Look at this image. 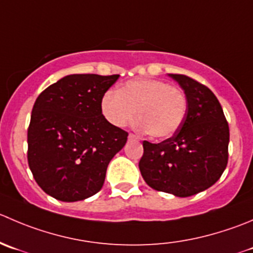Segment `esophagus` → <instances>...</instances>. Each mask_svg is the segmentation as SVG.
Wrapping results in <instances>:
<instances>
[{"label": "esophagus", "mask_w": 253, "mask_h": 253, "mask_svg": "<svg viewBox=\"0 0 253 253\" xmlns=\"http://www.w3.org/2000/svg\"><path fill=\"white\" fill-rule=\"evenodd\" d=\"M128 138H129V139H136V141H138L139 137L136 136V134H133V133H129V134H128Z\"/></svg>", "instance_id": "obj_1"}]
</instances>
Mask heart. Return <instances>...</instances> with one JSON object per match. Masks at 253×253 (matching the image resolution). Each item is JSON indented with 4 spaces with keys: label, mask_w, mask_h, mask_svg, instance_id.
I'll use <instances>...</instances> for the list:
<instances>
[{
    "label": "heart",
    "mask_w": 253,
    "mask_h": 253,
    "mask_svg": "<svg viewBox=\"0 0 253 253\" xmlns=\"http://www.w3.org/2000/svg\"><path fill=\"white\" fill-rule=\"evenodd\" d=\"M186 106L180 87L154 79L129 80L117 92H105L100 102L102 115L112 126H127L137 112V126L159 139L173 136L180 128Z\"/></svg>",
    "instance_id": "b5f03b06"
}]
</instances>
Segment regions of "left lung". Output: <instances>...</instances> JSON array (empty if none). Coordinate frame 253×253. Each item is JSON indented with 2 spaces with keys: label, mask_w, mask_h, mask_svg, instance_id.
<instances>
[{
  "label": "left lung",
  "mask_w": 253,
  "mask_h": 253,
  "mask_svg": "<svg viewBox=\"0 0 253 253\" xmlns=\"http://www.w3.org/2000/svg\"><path fill=\"white\" fill-rule=\"evenodd\" d=\"M188 101L180 128L161 143L143 141L139 170L158 192L186 198L204 192L220 179L229 159L230 129L214 92L197 80L169 74Z\"/></svg>",
  "instance_id": "obj_1"
}]
</instances>
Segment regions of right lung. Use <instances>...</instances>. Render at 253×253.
Masks as SVG:
<instances>
[{
    "label": "right lung",
    "instance_id": "right-lung-1",
    "mask_svg": "<svg viewBox=\"0 0 253 253\" xmlns=\"http://www.w3.org/2000/svg\"><path fill=\"white\" fill-rule=\"evenodd\" d=\"M119 77L68 75L37 97L27 158L37 184L56 200L79 202L100 192L110 161L126 144L128 133L100 107Z\"/></svg>",
    "mask_w": 253,
    "mask_h": 253
}]
</instances>
